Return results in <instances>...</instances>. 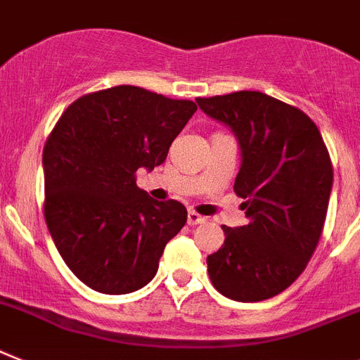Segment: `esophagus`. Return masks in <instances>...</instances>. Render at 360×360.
<instances>
[{"label":"esophagus","instance_id":"1","mask_svg":"<svg viewBox=\"0 0 360 360\" xmlns=\"http://www.w3.org/2000/svg\"><path fill=\"white\" fill-rule=\"evenodd\" d=\"M188 225H199V223H205V217L201 214H198L195 210H188Z\"/></svg>","mask_w":360,"mask_h":360}]
</instances>
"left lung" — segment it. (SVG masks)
<instances>
[{
    "mask_svg": "<svg viewBox=\"0 0 360 360\" xmlns=\"http://www.w3.org/2000/svg\"><path fill=\"white\" fill-rule=\"evenodd\" d=\"M231 126L241 150L234 192L249 223L223 225L225 243L207 258L223 297H276L306 269L319 245L333 186V166L316 124L295 105L259 91L195 98Z\"/></svg>",
    "mask_w": 360,
    "mask_h": 360,
    "instance_id": "left-lung-1",
    "label": "left lung"
}]
</instances>
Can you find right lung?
Listing matches in <instances>:
<instances>
[{
	"mask_svg": "<svg viewBox=\"0 0 360 360\" xmlns=\"http://www.w3.org/2000/svg\"><path fill=\"white\" fill-rule=\"evenodd\" d=\"M198 105L137 86L80 96L44 146L47 229L87 288L126 295L152 282L166 243L185 226V205L157 201L137 170L162 165Z\"/></svg>",
	"mask_w": 360,
	"mask_h": 360,
	"instance_id": "right-lung-1",
	"label": "right lung"
}]
</instances>
